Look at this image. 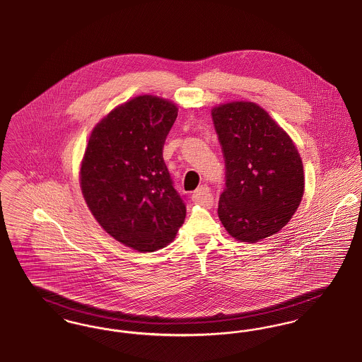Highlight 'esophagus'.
I'll use <instances>...</instances> for the list:
<instances>
[{
	"mask_svg": "<svg viewBox=\"0 0 362 362\" xmlns=\"http://www.w3.org/2000/svg\"><path fill=\"white\" fill-rule=\"evenodd\" d=\"M192 200L194 203H200V204H203L206 207H211L212 203H214V197L211 196L209 188L207 185H202V187H199L197 189L194 190L193 194H192Z\"/></svg>",
	"mask_w": 362,
	"mask_h": 362,
	"instance_id": "obj_1",
	"label": "esophagus"
}]
</instances>
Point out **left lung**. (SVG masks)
<instances>
[{
  "instance_id": "1",
  "label": "left lung",
  "mask_w": 362,
  "mask_h": 362,
  "mask_svg": "<svg viewBox=\"0 0 362 362\" xmlns=\"http://www.w3.org/2000/svg\"><path fill=\"white\" fill-rule=\"evenodd\" d=\"M226 163L218 216L237 241L255 244L285 228L305 190L304 166L290 136L255 102L212 107Z\"/></svg>"
}]
</instances>
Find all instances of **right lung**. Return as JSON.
<instances>
[{
    "label": "right lung",
    "mask_w": 362,
    "mask_h": 362,
    "mask_svg": "<svg viewBox=\"0 0 362 362\" xmlns=\"http://www.w3.org/2000/svg\"><path fill=\"white\" fill-rule=\"evenodd\" d=\"M177 115L172 100L134 96L96 124L80 165V188L96 222L137 252L169 245L185 221L162 151Z\"/></svg>",
    "instance_id": "obj_1"
}]
</instances>
